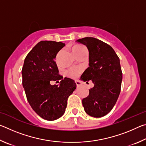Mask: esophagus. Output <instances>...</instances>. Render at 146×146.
I'll return each mask as SVG.
<instances>
[{"instance_id":"34e87169","label":"esophagus","mask_w":146,"mask_h":146,"mask_svg":"<svg viewBox=\"0 0 146 146\" xmlns=\"http://www.w3.org/2000/svg\"><path fill=\"white\" fill-rule=\"evenodd\" d=\"M75 83H76V84L77 86H80L81 85V83L79 82L78 80H75Z\"/></svg>"}]
</instances>
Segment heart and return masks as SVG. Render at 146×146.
<instances>
[{
    "label": "heart",
    "mask_w": 146,
    "mask_h": 146,
    "mask_svg": "<svg viewBox=\"0 0 146 146\" xmlns=\"http://www.w3.org/2000/svg\"><path fill=\"white\" fill-rule=\"evenodd\" d=\"M72 51L73 53L75 55V56H76L78 55H80V54L82 53L83 52H84V51H88V50L84 46H80V45H76V46H73ZM80 72H81L80 69L71 68L67 71V75L69 76V77L75 78L79 75V73H80Z\"/></svg>",
    "instance_id": "obj_1"
}]
</instances>
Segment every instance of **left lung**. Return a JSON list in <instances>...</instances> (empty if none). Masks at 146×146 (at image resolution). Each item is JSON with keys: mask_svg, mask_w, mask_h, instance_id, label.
Here are the masks:
<instances>
[{"mask_svg": "<svg viewBox=\"0 0 146 146\" xmlns=\"http://www.w3.org/2000/svg\"><path fill=\"white\" fill-rule=\"evenodd\" d=\"M86 46L89 51V68L80 80H92L94 87L82 99L86 113L99 118L107 115L115 105L120 93L122 73L120 59L110 45L93 37L76 40Z\"/></svg>", "mask_w": 146, "mask_h": 146, "instance_id": "8db88e82", "label": "left lung"}]
</instances>
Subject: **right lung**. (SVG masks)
I'll use <instances>...</instances> for the list:
<instances>
[{
    "label": "right lung",
    "instance_id": "right-lung-1",
    "mask_svg": "<svg viewBox=\"0 0 146 146\" xmlns=\"http://www.w3.org/2000/svg\"><path fill=\"white\" fill-rule=\"evenodd\" d=\"M65 44L40 41L29 51L22 70L23 86L29 105L44 119H58L65 113L68 98L76 89L72 79H63L58 74L55 58ZM51 80H60L59 86L50 85Z\"/></svg>",
    "mask_w": 146,
    "mask_h": 146
}]
</instances>
